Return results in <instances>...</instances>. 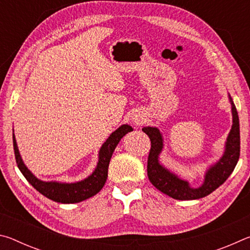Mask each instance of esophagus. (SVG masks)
<instances>
[{
  "label": "esophagus",
  "mask_w": 250,
  "mask_h": 250,
  "mask_svg": "<svg viewBox=\"0 0 250 250\" xmlns=\"http://www.w3.org/2000/svg\"><path fill=\"white\" fill-rule=\"evenodd\" d=\"M133 121L135 122V124H138V125H139V124H140V122H141V118H140V117H138V116H137V117H134V118H133Z\"/></svg>",
  "instance_id": "esophagus-1"
}]
</instances>
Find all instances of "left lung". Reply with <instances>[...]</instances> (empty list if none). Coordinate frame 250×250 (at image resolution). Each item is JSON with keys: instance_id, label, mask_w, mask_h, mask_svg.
I'll return each instance as SVG.
<instances>
[{"instance_id": "1", "label": "left lung", "mask_w": 250, "mask_h": 250, "mask_svg": "<svg viewBox=\"0 0 250 250\" xmlns=\"http://www.w3.org/2000/svg\"><path fill=\"white\" fill-rule=\"evenodd\" d=\"M232 112V125L228 134L225 152L221 160L216 164L208 168L206 172L205 181L198 188H189L188 183L173 174L159 162V154L163 147L162 134L159 129L153 126H145L142 131L147 134L151 140V149L147 158V177L153 186L160 192L167 194L172 198L181 201L197 200L207 196L211 192L219 188L228 176L234 171L240 154V134H239V119L238 113L234 103L229 96Z\"/></svg>"}]
</instances>
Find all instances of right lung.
<instances>
[{
  "mask_svg": "<svg viewBox=\"0 0 250 250\" xmlns=\"http://www.w3.org/2000/svg\"><path fill=\"white\" fill-rule=\"evenodd\" d=\"M132 130V126L124 125L120 128H118L115 132L110 134V137L104 143L99 151V161L94 173L90 176H88L87 179L77 182V183L69 184L58 183V182H44L34 176L23 163L13 133V146L16 164H18L20 171L22 172L25 179L31 183L33 188L41 194H43L44 196L49 198V200L57 203H62V204L79 203L96 195L104 188L108 177L109 162L113 151H115L121 138Z\"/></svg>",
  "mask_w": 250,
  "mask_h": 250,
  "instance_id": "right-lung-1",
  "label": "right lung"
}]
</instances>
